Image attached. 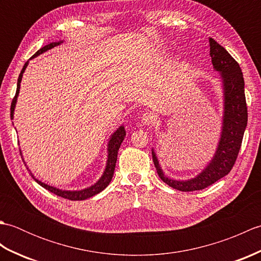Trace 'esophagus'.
<instances>
[{"label":"esophagus","mask_w":261,"mask_h":261,"mask_svg":"<svg viewBox=\"0 0 261 261\" xmlns=\"http://www.w3.org/2000/svg\"><path fill=\"white\" fill-rule=\"evenodd\" d=\"M154 120H156V118L150 113H145L141 116V122L145 125H152L154 123Z\"/></svg>","instance_id":"obj_1"}]
</instances>
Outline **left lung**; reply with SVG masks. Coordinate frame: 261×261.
Instances as JSON below:
<instances>
[{
	"mask_svg": "<svg viewBox=\"0 0 261 261\" xmlns=\"http://www.w3.org/2000/svg\"><path fill=\"white\" fill-rule=\"evenodd\" d=\"M208 42L213 68L219 71L223 86L222 131L213 158L196 177L176 180L164 174L152 149V160L160 179L181 192L204 190L230 173L239 153L248 122L245 81L240 66L214 39L210 38Z\"/></svg>",
	"mask_w": 261,
	"mask_h": 261,
	"instance_id": "1",
	"label": "left lung"
}]
</instances>
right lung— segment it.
I'll return each mask as SVG.
<instances>
[{
    "label": "right lung",
    "instance_id": "1",
    "mask_svg": "<svg viewBox=\"0 0 261 261\" xmlns=\"http://www.w3.org/2000/svg\"><path fill=\"white\" fill-rule=\"evenodd\" d=\"M60 43H63V41H58V42H50L46 45L45 47H42L41 49H39V50L33 55L32 58H35L36 56H39V55L43 54L45 51L49 50V49H51L54 47H56ZM28 64L29 62H27L23 66V68H22L21 73L19 75V79H18V85H16V92H15V96L12 99V104H11V120H13V114H14V109H15V104H16V99H18V95H19V92H20V84H21V81H22V76H23L24 70L27 68ZM124 137H125V130H124V126L121 125L118 130H116L114 134L111 136L110 138V141L108 143V160H107V166H105V169H104V173L101 176V178H99L95 184L92 185L91 187H87L84 188V190H81V191H63V190H59V188H56L54 186L50 185H47L45 182H42L40 180H38L37 178H35V176L32 175V173L30 171V174L32 176V178L35 179L39 185L42 186L43 188H46L49 192H51L54 194H56V195L60 196V197H64V198H67L70 199V201H83V199H86V198H90L94 195H96L99 192H102L104 188H107L108 185L110 184L111 179H112L113 177V173H114V169H115V164H116V159H118V151H119V148L121 146L122 141L124 140ZM20 153L22 156V152L20 150ZM24 165L27 166V164L24 163ZM27 169H29L27 167Z\"/></svg>",
    "mask_w": 261,
    "mask_h": 261
}]
</instances>
